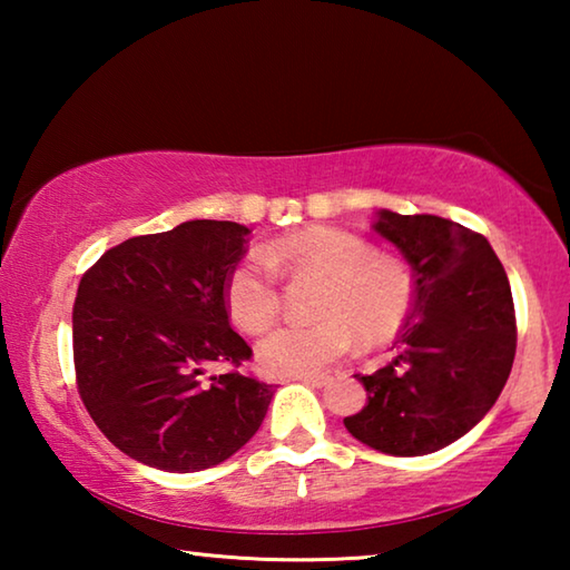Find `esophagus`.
I'll use <instances>...</instances> for the list:
<instances>
[{
    "instance_id": "obj_1",
    "label": "esophagus",
    "mask_w": 570,
    "mask_h": 570,
    "mask_svg": "<svg viewBox=\"0 0 570 570\" xmlns=\"http://www.w3.org/2000/svg\"><path fill=\"white\" fill-rule=\"evenodd\" d=\"M298 382L312 384V387H324V384L330 382V377H324V374H314V377H298Z\"/></svg>"
}]
</instances>
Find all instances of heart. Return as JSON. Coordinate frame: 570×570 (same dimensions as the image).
Returning a JSON list of instances; mask_svg holds the SVG:
<instances>
[{
	"label": "heart",
	"instance_id": "heart-1",
	"mask_svg": "<svg viewBox=\"0 0 570 570\" xmlns=\"http://www.w3.org/2000/svg\"><path fill=\"white\" fill-rule=\"evenodd\" d=\"M316 276L324 286L316 324L282 326L264 336L256 360L268 377H314L350 352L352 332L380 344L400 330L412 306V282L364 238L332 226L296 230L262 246L228 276V312L240 330L262 334L278 320V276Z\"/></svg>",
	"mask_w": 570,
	"mask_h": 570
}]
</instances>
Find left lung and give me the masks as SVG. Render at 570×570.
<instances>
[{"label": "left lung", "instance_id": "1", "mask_svg": "<svg viewBox=\"0 0 570 570\" xmlns=\"http://www.w3.org/2000/svg\"><path fill=\"white\" fill-rule=\"evenodd\" d=\"M372 228L407 258L414 296L394 360L354 374L366 404L344 428L384 455H430L475 428L503 392L518 342L513 294L488 238L455 220L382 208Z\"/></svg>", "mask_w": 570, "mask_h": 570}]
</instances>
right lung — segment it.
<instances>
[{"label":"right lung","instance_id":"obj_1","mask_svg":"<svg viewBox=\"0 0 570 570\" xmlns=\"http://www.w3.org/2000/svg\"><path fill=\"white\" fill-rule=\"evenodd\" d=\"M250 230L234 220H186L122 240L77 286V390L100 432L125 455L166 472L228 460L256 435L272 384L240 366L250 346L230 330L226 284Z\"/></svg>","mask_w":570,"mask_h":570}]
</instances>
